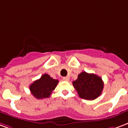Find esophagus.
<instances>
[{"mask_svg":"<svg viewBox=\"0 0 128 128\" xmlns=\"http://www.w3.org/2000/svg\"><path fill=\"white\" fill-rule=\"evenodd\" d=\"M63 80L64 81H68L70 80V78H69V77H68V76H66V77H63Z\"/></svg>","mask_w":128,"mask_h":128,"instance_id":"34e87169","label":"esophagus"}]
</instances>
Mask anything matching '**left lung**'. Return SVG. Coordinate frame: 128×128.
I'll return each instance as SVG.
<instances>
[{
	"instance_id": "1",
	"label": "left lung",
	"mask_w": 128,
	"mask_h": 128,
	"mask_svg": "<svg viewBox=\"0 0 128 128\" xmlns=\"http://www.w3.org/2000/svg\"><path fill=\"white\" fill-rule=\"evenodd\" d=\"M72 83L79 97L87 100H94L98 98L104 88V82L101 77L86 72L78 74V78Z\"/></svg>"
}]
</instances>
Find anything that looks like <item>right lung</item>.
<instances>
[{
    "mask_svg": "<svg viewBox=\"0 0 128 128\" xmlns=\"http://www.w3.org/2000/svg\"><path fill=\"white\" fill-rule=\"evenodd\" d=\"M58 83V80L53 79L48 74H45L30 85V91L35 98H47L50 97Z\"/></svg>",
    "mask_w": 128,
    "mask_h": 128,
    "instance_id": "add662e5",
    "label": "right lung"
}]
</instances>
